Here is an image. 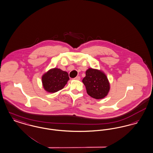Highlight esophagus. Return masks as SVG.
Returning a JSON list of instances; mask_svg holds the SVG:
<instances>
[{"label":"esophagus","mask_w":153,"mask_h":153,"mask_svg":"<svg viewBox=\"0 0 153 153\" xmlns=\"http://www.w3.org/2000/svg\"><path fill=\"white\" fill-rule=\"evenodd\" d=\"M74 79V80H80V76H77V77H75Z\"/></svg>","instance_id":"34e87169"}]
</instances>
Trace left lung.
Returning <instances> with one entry per match:
<instances>
[{"instance_id": "obj_1", "label": "left lung", "mask_w": 153, "mask_h": 153, "mask_svg": "<svg viewBox=\"0 0 153 153\" xmlns=\"http://www.w3.org/2000/svg\"><path fill=\"white\" fill-rule=\"evenodd\" d=\"M82 82L87 94L97 100L105 98L110 90L109 80L104 72L101 70L89 68L85 71Z\"/></svg>"}]
</instances>
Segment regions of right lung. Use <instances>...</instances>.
<instances>
[{"mask_svg": "<svg viewBox=\"0 0 153 153\" xmlns=\"http://www.w3.org/2000/svg\"><path fill=\"white\" fill-rule=\"evenodd\" d=\"M69 80L68 72L58 68L51 69L42 76V83L44 90L51 93L63 89Z\"/></svg>", "mask_w": 153, "mask_h": 153, "instance_id": "1", "label": "right lung"}]
</instances>
